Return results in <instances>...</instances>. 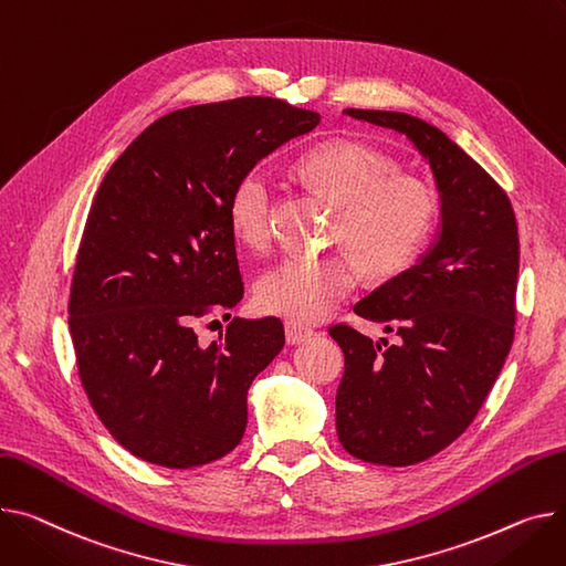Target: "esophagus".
<instances>
[{
	"mask_svg": "<svg viewBox=\"0 0 566 566\" xmlns=\"http://www.w3.org/2000/svg\"><path fill=\"white\" fill-rule=\"evenodd\" d=\"M284 332H286V344H289V346L305 344V342H310V338L316 334L312 327H305V325H300V323H295V321H289V323L284 325Z\"/></svg>",
	"mask_w": 566,
	"mask_h": 566,
	"instance_id": "esophagus-1",
	"label": "esophagus"
}]
</instances>
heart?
<instances>
[{
  "instance_id": "heart-1",
  "label": "heart",
  "mask_w": 566,
  "mask_h": 566,
  "mask_svg": "<svg viewBox=\"0 0 566 566\" xmlns=\"http://www.w3.org/2000/svg\"><path fill=\"white\" fill-rule=\"evenodd\" d=\"M295 168L338 202L329 239L352 254H291L261 275L254 295L263 312L295 323H318L355 289V260L375 280L407 271L428 245L441 202L426 179L396 172L394 159L382 149L355 138L318 143L297 159ZM273 202L275 193L266 172L252 168L237 179L228 216L243 245L252 250L269 245Z\"/></svg>"
}]
</instances>
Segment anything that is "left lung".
Wrapping results in <instances>:
<instances>
[{
    "label": "left lung",
    "mask_w": 566,
    "mask_h": 566,
    "mask_svg": "<svg viewBox=\"0 0 566 566\" xmlns=\"http://www.w3.org/2000/svg\"><path fill=\"white\" fill-rule=\"evenodd\" d=\"M405 134L441 193V234L409 271L375 289L355 314L400 336L385 348L346 323L329 327L346 355L336 434L357 460L419 464L478 417L514 342L518 230L503 188L441 129L398 111L346 108Z\"/></svg>",
    "instance_id": "1"
}]
</instances>
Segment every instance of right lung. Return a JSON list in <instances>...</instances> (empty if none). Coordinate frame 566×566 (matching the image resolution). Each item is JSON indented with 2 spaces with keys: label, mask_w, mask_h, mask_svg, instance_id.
Returning <instances> with one entry per match:
<instances>
[{
  "label": "right lung",
  "mask_w": 566,
  "mask_h": 566,
  "mask_svg": "<svg viewBox=\"0 0 566 566\" xmlns=\"http://www.w3.org/2000/svg\"><path fill=\"white\" fill-rule=\"evenodd\" d=\"M318 123L277 97L188 106L149 125L104 175L67 314L82 387L132 455L191 469L243 439L248 389L284 348V325L234 316L202 346L196 323L243 297L228 216L237 179Z\"/></svg>",
  "instance_id": "obj_1"
}]
</instances>
